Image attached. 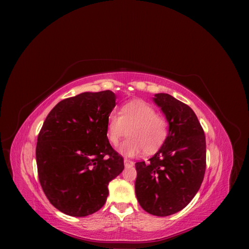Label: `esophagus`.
<instances>
[{"label": "esophagus", "instance_id": "esophagus-1", "mask_svg": "<svg viewBox=\"0 0 249 249\" xmlns=\"http://www.w3.org/2000/svg\"><path fill=\"white\" fill-rule=\"evenodd\" d=\"M124 166H125V167H132L133 165H134V162H133V161L126 160V159L124 161Z\"/></svg>", "mask_w": 249, "mask_h": 249}]
</instances>
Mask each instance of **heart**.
Returning a JSON list of instances; mask_svg holds the SVG:
<instances>
[{"mask_svg":"<svg viewBox=\"0 0 249 249\" xmlns=\"http://www.w3.org/2000/svg\"><path fill=\"white\" fill-rule=\"evenodd\" d=\"M106 131L112 145H117L129 134L130 137L119 146V152L125 157H135L143 150L153 154L163 145L168 135V123L165 117L156 114L155 108L148 103L135 100L124 105L119 115L111 113Z\"/></svg>","mask_w":249,"mask_h":249,"instance_id":"heart-1","label":"heart"}]
</instances>
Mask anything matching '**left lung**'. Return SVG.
<instances>
[{"label":"left lung","mask_w":249,"mask_h":249,"mask_svg":"<svg viewBox=\"0 0 249 249\" xmlns=\"http://www.w3.org/2000/svg\"><path fill=\"white\" fill-rule=\"evenodd\" d=\"M154 103L168 123V135L160 149L135 164V192L141 208L155 216L183 210L199 190L206 171V137L193 110L167 93Z\"/></svg>","instance_id":"8db88e82"}]
</instances>
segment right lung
Wrapping results in <instances>:
<instances>
[{
  "label": "right lung",
  "instance_id": "1",
  "mask_svg": "<svg viewBox=\"0 0 249 249\" xmlns=\"http://www.w3.org/2000/svg\"><path fill=\"white\" fill-rule=\"evenodd\" d=\"M115 101L110 90L83 92L59 102L44 120L37 138V170L44 194L60 212L95 213L107 200L109 183L124 168L107 138Z\"/></svg>",
  "mask_w": 249,
  "mask_h": 249
}]
</instances>
